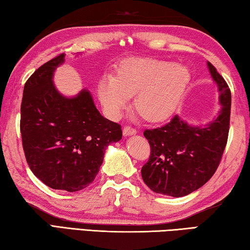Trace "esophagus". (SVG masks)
I'll use <instances>...</instances> for the list:
<instances>
[{"label": "esophagus", "mask_w": 250, "mask_h": 250, "mask_svg": "<svg viewBox=\"0 0 250 250\" xmlns=\"http://www.w3.org/2000/svg\"><path fill=\"white\" fill-rule=\"evenodd\" d=\"M137 134V130L135 128L129 127V126H125L124 128H123V135L124 136H132V135H136Z\"/></svg>", "instance_id": "obj_1"}]
</instances>
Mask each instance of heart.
Instances as JSON below:
<instances>
[{
  "label": "heart",
  "mask_w": 250,
  "mask_h": 250,
  "mask_svg": "<svg viewBox=\"0 0 250 250\" xmlns=\"http://www.w3.org/2000/svg\"><path fill=\"white\" fill-rule=\"evenodd\" d=\"M191 80L188 67L173 61L132 58L120 64L116 76L104 73L98 82V96L111 118L121 116L135 95V106L146 121L171 116Z\"/></svg>",
  "instance_id": "heart-1"
}]
</instances>
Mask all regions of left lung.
Wrapping results in <instances>:
<instances>
[{"mask_svg":"<svg viewBox=\"0 0 250 250\" xmlns=\"http://www.w3.org/2000/svg\"><path fill=\"white\" fill-rule=\"evenodd\" d=\"M208 68L220 94L217 116L205 125H191L176 115L163 127L144 132L151 152L142 177L155 193L173 198L190 194L205 185L220 165L229 136L231 95L208 61Z\"/></svg>","mask_w":250,"mask_h":250,"instance_id":"obj_1","label":"left lung"}]
</instances>
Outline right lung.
Wrapping results in <instances>:
<instances>
[{
    "mask_svg": "<svg viewBox=\"0 0 250 250\" xmlns=\"http://www.w3.org/2000/svg\"><path fill=\"white\" fill-rule=\"evenodd\" d=\"M64 54L38 68L25 83L21 133L26 160L39 180L76 192L93 182L107 146L122 139L117 123L101 115L89 90L65 96L54 84Z\"/></svg>",
    "mask_w": 250,
    "mask_h": 250,
    "instance_id": "right-lung-1",
    "label": "right lung"
}]
</instances>
